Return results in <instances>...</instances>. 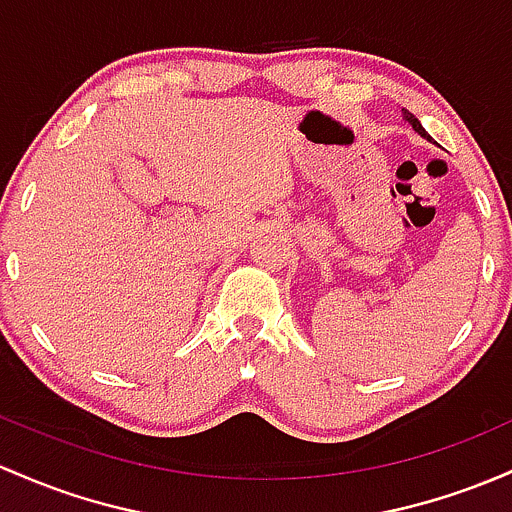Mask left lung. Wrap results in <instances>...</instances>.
Returning a JSON list of instances; mask_svg holds the SVG:
<instances>
[{"mask_svg":"<svg viewBox=\"0 0 512 512\" xmlns=\"http://www.w3.org/2000/svg\"><path fill=\"white\" fill-rule=\"evenodd\" d=\"M403 119H406L408 123H411V126H413V131H415V133H418V136H423L425 140H430V133H428V131H425V128H423V126H420V121H418V119H415V116H413V114H408V111H403Z\"/></svg>","mask_w":512,"mask_h":512,"instance_id":"obj_1","label":"left lung"}]
</instances>
